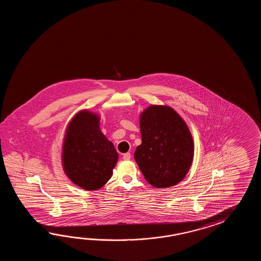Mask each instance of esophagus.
Masks as SVG:
<instances>
[{"label":"esophagus","instance_id":"34e87169","mask_svg":"<svg viewBox=\"0 0 261 261\" xmlns=\"http://www.w3.org/2000/svg\"><path fill=\"white\" fill-rule=\"evenodd\" d=\"M130 158H132V155H130V153H125V154H123V160H125V161H128V160H130Z\"/></svg>","mask_w":261,"mask_h":261}]
</instances>
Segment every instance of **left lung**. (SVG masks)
Instances as JSON below:
<instances>
[{
    "label": "left lung",
    "mask_w": 261,
    "mask_h": 261,
    "mask_svg": "<svg viewBox=\"0 0 261 261\" xmlns=\"http://www.w3.org/2000/svg\"><path fill=\"white\" fill-rule=\"evenodd\" d=\"M142 144L134 159L145 180L155 188L177 185L189 172L194 143L189 127L172 107L151 106L140 117Z\"/></svg>",
    "instance_id": "8db88e82"
}]
</instances>
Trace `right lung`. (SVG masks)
<instances>
[{
    "instance_id": "obj_1",
    "label": "right lung",
    "mask_w": 261,
    "mask_h": 261,
    "mask_svg": "<svg viewBox=\"0 0 261 261\" xmlns=\"http://www.w3.org/2000/svg\"><path fill=\"white\" fill-rule=\"evenodd\" d=\"M118 154L100 132V117L78 112L67 126L62 145V166L68 178L81 189L96 190L113 174Z\"/></svg>"
}]
</instances>
